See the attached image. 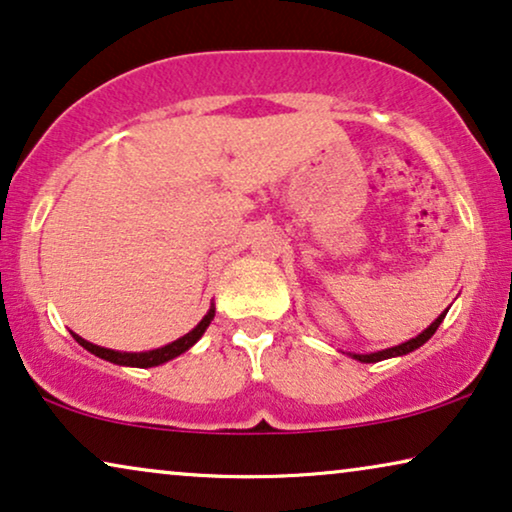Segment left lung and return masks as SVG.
I'll return each instance as SVG.
<instances>
[{
	"instance_id": "obj_1",
	"label": "left lung",
	"mask_w": 512,
	"mask_h": 512,
	"mask_svg": "<svg viewBox=\"0 0 512 512\" xmlns=\"http://www.w3.org/2000/svg\"><path fill=\"white\" fill-rule=\"evenodd\" d=\"M445 314H447V310L440 314V317L433 321V324L426 328L424 333H419L417 338H412V340H408V342H403V345H398V347H389V349H384V352H375V354H352L356 361H361V363H375V361H382V359H391V356H403V354H408V352H412V349H417V347H422L426 340L431 338L433 333L438 331V326H440V321L445 319Z\"/></svg>"
}]
</instances>
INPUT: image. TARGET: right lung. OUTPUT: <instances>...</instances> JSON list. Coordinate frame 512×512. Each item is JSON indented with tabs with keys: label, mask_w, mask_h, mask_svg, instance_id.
Returning a JSON list of instances; mask_svg holds the SVG:
<instances>
[{
	"label": "right lung",
	"mask_w": 512,
	"mask_h": 512,
	"mask_svg": "<svg viewBox=\"0 0 512 512\" xmlns=\"http://www.w3.org/2000/svg\"><path fill=\"white\" fill-rule=\"evenodd\" d=\"M212 319H214V307L212 310H209L207 314H205V319L200 321L198 326L193 328L191 333H186L184 338H179V340H174L172 345H165V347H160V349H151V352H142V354H128V352H114V349H104V347H97V345H93V342H88V340H83V338H79V335L76 333H72L74 335V340L79 342L81 347H86L90 354H95V356H100V359H104V361H111V363H118V366H135V368H151V366H160V363H165V361H170V359H174V356H179V354H184L186 349H191L195 342H198L200 338H202V333L207 331V326L212 324Z\"/></svg>",
	"instance_id": "add662e5"
}]
</instances>
